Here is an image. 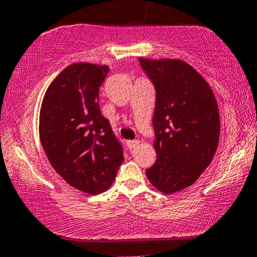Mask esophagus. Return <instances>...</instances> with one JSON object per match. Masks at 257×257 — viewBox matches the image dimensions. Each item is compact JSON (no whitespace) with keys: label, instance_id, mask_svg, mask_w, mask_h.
I'll use <instances>...</instances> for the list:
<instances>
[{"label":"esophagus","instance_id":"1","mask_svg":"<svg viewBox=\"0 0 257 257\" xmlns=\"http://www.w3.org/2000/svg\"><path fill=\"white\" fill-rule=\"evenodd\" d=\"M127 144H128L129 149H135V148L140 144V142L137 140H135V141H128Z\"/></svg>","mask_w":257,"mask_h":257}]
</instances>
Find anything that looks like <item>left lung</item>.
I'll return each instance as SVG.
<instances>
[{
    "label": "left lung",
    "mask_w": 257,
    "mask_h": 257,
    "mask_svg": "<svg viewBox=\"0 0 257 257\" xmlns=\"http://www.w3.org/2000/svg\"><path fill=\"white\" fill-rule=\"evenodd\" d=\"M156 88L153 118L157 160L149 182L171 194L192 185L214 157L220 115L214 93L200 73L180 59L140 58Z\"/></svg>",
    "instance_id": "8db88e82"
}]
</instances>
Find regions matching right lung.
I'll use <instances>...</instances> for the list:
<instances>
[{"label":"right lung","instance_id":"add662e5","mask_svg":"<svg viewBox=\"0 0 257 257\" xmlns=\"http://www.w3.org/2000/svg\"><path fill=\"white\" fill-rule=\"evenodd\" d=\"M108 72L107 65H68L46 89L39 113V137L50 164L68 185L88 194L109 189L124 160L100 111L99 89Z\"/></svg>","mask_w":257,"mask_h":257}]
</instances>
